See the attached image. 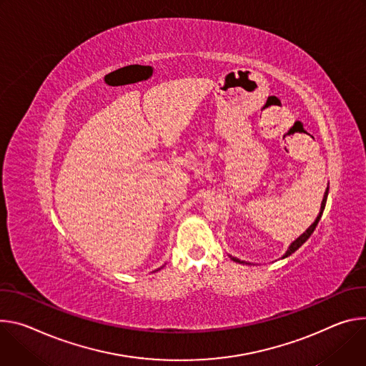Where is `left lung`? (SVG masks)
I'll return each instance as SVG.
<instances>
[{"label":"left lung","instance_id":"left-lung-1","mask_svg":"<svg viewBox=\"0 0 366 366\" xmlns=\"http://www.w3.org/2000/svg\"><path fill=\"white\" fill-rule=\"evenodd\" d=\"M327 194H329V187H327V190H326V193H324V197H322V202H321V211H320V214H318V217H317V219L311 224V227L302 234V235H300L292 244L290 246V249H288V252L285 253V256L283 257H288V256H291L294 252H297L304 242L310 238V235L314 232V229H315V227H317V224H318V221H320V218H321V214H322V211H324V207H326V200H327ZM234 262H237V263H244V262H241V260H238V259H235V257H231Z\"/></svg>","mask_w":366,"mask_h":366}]
</instances>
